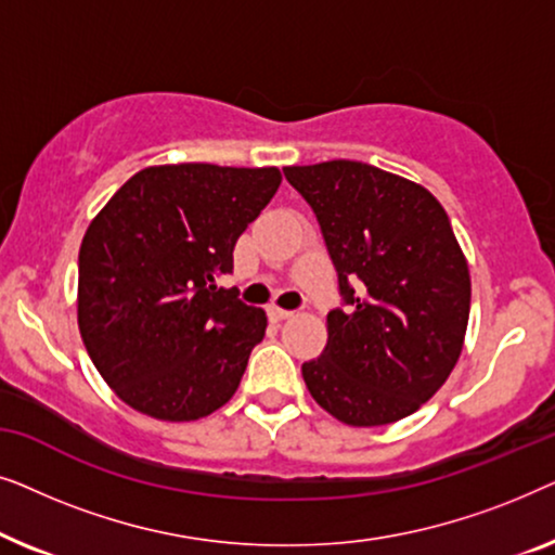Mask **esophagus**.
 <instances>
[{"label":"esophagus","mask_w":555,"mask_h":555,"mask_svg":"<svg viewBox=\"0 0 555 555\" xmlns=\"http://www.w3.org/2000/svg\"><path fill=\"white\" fill-rule=\"evenodd\" d=\"M268 315H270V321L278 323V321H287V318H293V310L272 306V308H268Z\"/></svg>","instance_id":"1"}]
</instances>
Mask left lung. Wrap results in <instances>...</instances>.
I'll use <instances>...</instances> for the list:
<instances>
[{
	"label": "left lung",
	"mask_w": 555,
	"mask_h": 555,
	"mask_svg": "<svg viewBox=\"0 0 555 555\" xmlns=\"http://www.w3.org/2000/svg\"><path fill=\"white\" fill-rule=\"evenodd\" d=\"M313 209L338 275L308 391L351 427H382L435 397L460 359L469 272L450 217L427 189L371 164L285 166Z\"/></svg>",
	"instance_id": "obj_1"
}]
</instances>
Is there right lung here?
<instances>
[{"label": "right lung", "mask_w": 555, "mask_h": 555, "mask_svg": "<svg viewBox=\"0 0 555 555\" xmlns=\"http://www.w3.org/2000/svg\"><path fill=\"white\" fill-rule=\"evenodd\" d=\"M280 181L275 166H151L90 222L78 257L80 336L135 412L192 422L237 391L268 318L217 280Z\"/></svg>", "instance_id": "obj_1"}]
</instances>
